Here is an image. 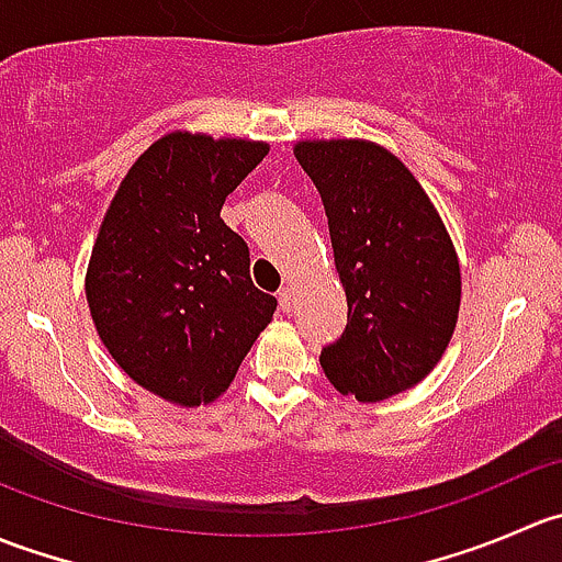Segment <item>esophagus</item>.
<instances>
[{
  "label": "esophagus",
  "instance_id": "obj_1",
  "mask_svg": "<svg viewBox=\"0 0 562 562\" xmlns=\"http://www.w3.org/2000/svg\"><path fill=\"white\" fill-rule=\"evenodd\" d=\"M277 299H280L282 313H291V307H293V291H291V288H282V291L277 293Z\"/></svg>",
  "mask_w": 562,
  "mask_h": 562
}]
</instances>
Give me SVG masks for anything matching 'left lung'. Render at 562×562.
<instances>
[{
  "label": "left lung",
  "instance_id": "left-lung-1",
  "mask_svg": "<svg viewBox=\"0 0 562 562\" xmlns=\"http://www.w3.org/2000/svg\"><path fill=\"white\" fill-rule=\"evenodd\" d=\"M299 166L321 192L348 326L321 367L339 394L381 402L422 383L454 334L457 249L416 176L361 138L299 140Z\"/></svg>",
  "mask_w": 562,
  "mask_h": 562
}]
</instances>
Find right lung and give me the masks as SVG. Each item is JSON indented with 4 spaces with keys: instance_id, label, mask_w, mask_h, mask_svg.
I'll return each instance as SVG.
<instances>
[{
    "instance_id": "obj_1",
    "label": "right lung",
    "mask_w": 562,
    "mask_h": 562,
    "mask_svg": "<svg viewBox=\"0 0 562 562\" xmlns=\"http://www.w3.org/2000/svg\"><path fill=\"white\" fill-rule=\"evenodd\" d=\"M269 144L168 133L135 160L87 269L100 339L138 386L181 407L214 402L271 323L277 299L220 217Z\"/></svg>"
}]
</instances>
